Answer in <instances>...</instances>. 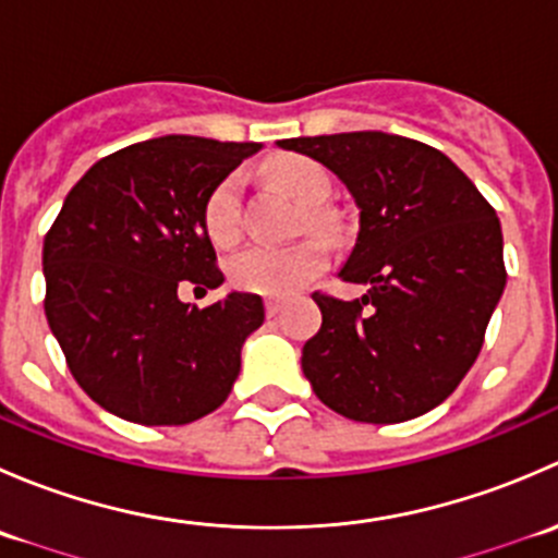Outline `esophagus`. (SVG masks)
<instances>
[{
	"label": "esophagus",
	"instance_id": "esophagus-1",
	"mask_svg": "<svg viewBox=\"0 0 558 558\" xmlns=\"http://www.w3.org/2000/svg\"><path fill=\"white\" fill-rule=\"evenodd\" d=\"M280 311H283V305H280V302H275V300L267 302V315H269V318L280 315Z\"/></svg>",
	"mask_w": 558,
	"mask_h": 558
}]
</instances>
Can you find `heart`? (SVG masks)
<instances>
[{
  "mask_svg": "<svg viewBox=\"0 0 558 558\" xmlns=\"http://www.w3.org/2000/svg\"><path fill=\"white\" fill-rule=\"evenodd\" d=\"M267 172L280 189L289 191L300 205L307 207V223L313 229H320V232L329 229V216L318 205L329 196L331 180L318 161L305 159V156H280L269 161ZM240 205H243V180L240 174H227L207 194L205 207H202V223L213 245L227 247L238 243L243 232ZM326 267H329V253L318 240H305L291 247L251 245L229 258V280L251 294L286 300L320 278Z\"/></svg>",
  "mask_w": 558,
  "mask_h": 558,
  "instance_id": "1",
  "label": "heart"
}]
</instances>
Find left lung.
I'll list each match as a JSON object with an SVG mask.
<instances>
[{"label": "left lung", "mask_w": 558, "mask_h": 558, "mask_svg": "<svg viewBox=\"0 0 558 558\" xmlns=\"http://www.w3.org/2000/svg\"><path fill=\"white\" fill-rule=\"evenodd\" d=\"M278 145L329 167L362 210L340 278L367 294L315 291L320 329L302 348V373L345 418L424 415L470 373L508 283L497 213L446 154L418 140L348 132Z\"/></svg>", "instance_id": "left-lung-1"}]
</instances>
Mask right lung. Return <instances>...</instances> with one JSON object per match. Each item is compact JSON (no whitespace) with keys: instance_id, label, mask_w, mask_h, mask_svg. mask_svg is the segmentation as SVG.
<instances>
[{"instance_id":"1","label":"right lung","mask_w":558,"mask_h":558,"mask_svg":"<svg viewBox=\"0 0 558 558\" xmlns=\"http://www.w3.org/2000/svg\"><path fill=\"white\" fill-rule=\"evenodd\" d=\"M258 148L189 134L129 145L72 185L45 234V318L77 386L118 418L180 426L227 402L262 296L199 311L178 286L223 283L202 207Z\"/></svg>"}]
</instances>
